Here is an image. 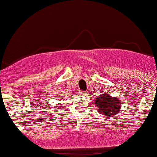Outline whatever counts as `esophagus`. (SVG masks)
I'll return each instance as SVG.
<instances>
[{
    "mask_svg": "<svg viewBox=\"0 0 157 157\" xmlns=\"http://www.w3.org/2000/svg\"><path fill=\"white\" fill-rule=\"evenodd\" d=\"M80 94L82 95H85L86 94V92L85 91H80Z\"/></svg>",
    "mask_w": 157,
    "mask_h": 157,
    "instance_id": "esophagus-1",
    "label": "esophagus"
}]
</instances>
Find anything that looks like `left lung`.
Segmentation results:
<instances>
[{"label": "left lung", "instance_id": "left-lung-1", "mask_svg": "<svg viewBox=\"0 0 157 157\" xmlns=\"http://www.w3.org/2000/svg\"><path fill=\"white\" fill-rule=\"evenodd\" d=\"M95 104L99 113L109 117L117 115L121 106L118 98H112L106 94L95 98Z\"/></svg>", "mask_w": 157, "mask_h": 157}]
</instances>
